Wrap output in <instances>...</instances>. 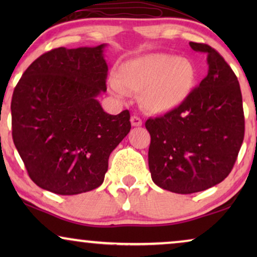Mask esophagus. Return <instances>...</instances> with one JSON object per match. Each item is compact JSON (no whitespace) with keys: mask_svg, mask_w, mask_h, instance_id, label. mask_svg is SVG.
Returning <instances> with one entry per match:
<instances>
[{"mask_svg":"<svg viewBox=\"0 0 257 257\" xmlns=\"http://www.w3.org/2000/svg\"><path fill=\"white\" fill-rule=\"evenodd\" d=\"M131 124H132V126L138 127V126L143 125V120L139 117H137V115H133V117H131Z\"/></svg>","mask_w":257,"mask_h":257,"instance_id":"obj_1","label":"esophagus"}]
</instances>
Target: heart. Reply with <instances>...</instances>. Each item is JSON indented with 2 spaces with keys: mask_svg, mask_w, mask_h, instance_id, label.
Wrapping results in <instances>:
<instances>
[{
  "mask_svg": "<svg viewBox=\"0 0 257 257\" xmlns=\"http://www.w3.org/2000/svg\"><path fill=\"white\" fill-rule=\"evenodd\" d=\"M195 69L187 59L150 54L128 59L118 68L112 89L119 96L140 94V104L151 114L177 110L191 96Z\"/></svg>",
  "mask_w": 257,
  "mask_h": 257,
  "instance_id": "heart-1",
  "label": "heart"
}]
</instances>
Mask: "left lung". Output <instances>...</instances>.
<instances>
[{
    "label": "left lung",
    "instance_id": "left-lung-1",
    "mask_svg": "<svg viewBox=\"0 0 257 257\" xmlns=\"http://www.w3.org/2000/svg\"><path fill=\"white\" fill-rule=\"evenodd\" d=\"M189 45L207 56L208 73L180 107L145 122L152 180L178 194L205 191L224 180L244 137L237 77L212 47Z\"/></svg>",
    "mask_w": 257,
    "mask_h": 257
}]
</instances>
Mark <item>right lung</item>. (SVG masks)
Instances as JSON below:
<instances>
[{
    "mask_svg": "<svg viewBox=\"0 0 257 257\" xmlns=\"http://www.w3.org/2000/svg\"><path fill=\"white\" fill-rule=\"evenodd\" d=\"M106 44L57 48L29 65L14 90L13 139L38 187L59 195L103 184L108 157L131 130L127 110L106 113Z\"/></svg>",
    "mask_w": 257,
    "mask_h": 257,
    "instance_id": "1",
    "label": "right lung"
}]
</instances>
